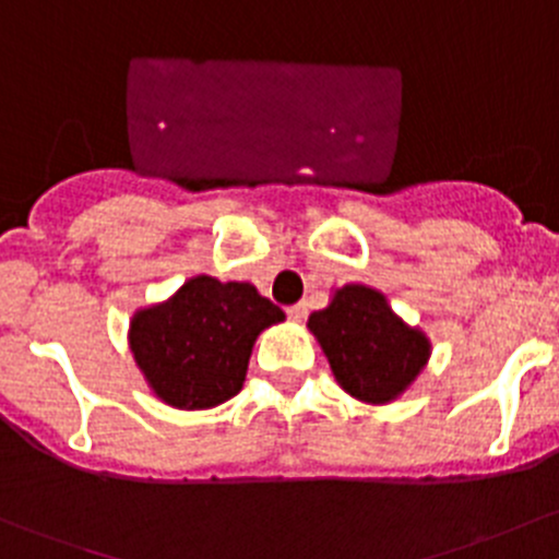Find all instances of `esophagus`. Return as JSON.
Wrapping results in <instances>:
<instances>
[{
  "instance_id": "34e87169",
  "label": "esophagus",
  "mask_w": 559,
  "mask_h": 559,
  "mask_svg": "<svg viewBox=\"0 0 559 559\" xmlns=\"http://www.w3.org/2000/svg\"><path fill=\"white\" fill-rule=\"evenodd\" d=\"M306 313H308V308L302 306V302H297V306L286 308V316H289L292 321H302V319H306Z\"/></svg>"
}]
</instances>
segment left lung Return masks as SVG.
Listing matches in <instances>:
<instances>
[{
  "instance_id": "obj_1",
  "label": "left lung",
  "mask_w": 559,
  "mask_h": 559,
  "mask_svg": "<svg viewBox=\"0 0 559 559\" xmlns=\"http://www.w3.org/2000/svg\"><path fill=\"white\" fill-rule=\"evenodd\" d=\"M337 386L370 405L394 403L419 379L432 343L419 326L392 311L379 289L346 284L332 292L330 306L308 316Z\"/></svg>"
}]
</instances>
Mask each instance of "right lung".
Wrapping results in <instances>:
<instances>
[{
  "instance_id": "obj_1",
  "label": "right lung",
  "mask_w": 559,
  "mask_h": 559,
  "mask_svg": "<svg viewBox=\"0 0 559 559\" xmlns=\"http://www.w3.org/2000/svg\"><path fill=\"white\" fill-rule=\"evenodd\" d=\"M286 316L248 281L194 275L173 297L140 308L129 348L151 392L180 411H205L243 389L259 332Z\"/></svg>"
}]
</instances>
